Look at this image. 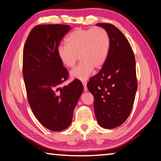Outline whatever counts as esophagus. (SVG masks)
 Returning a JSON list of instances; mask_svg holds the SVG:
<instances>
[{
	"label": "esophagus",
	"instance_id": "obj_1",
	"mask_svg": "<svg viewBox=\"0 0 161 161\" xmlns=\"http://www.w3.org/2000/svg\"><path fill=\"white\" fill-rule=\"evenodd\" d=\"M82 84L84 86V92L88 91V89H87V87H86V81H82Z\"/></svg>",
	"mask_w": 161,
	"mask_h": 161
}]
</instances>
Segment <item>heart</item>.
<instances>
[{
  "mask_svg": "<svg viewBox=\"0 0 161 161\" xmlns=\"http://www.w3.org/2000/svg\"><path fill=\"white\" fill-rule=\"evenodd\" d=\"M65 45L58 48V58L67 68H72L80 57V63L70 72V77L85 81L95 69H100L107 58L110 39L107 32L102 28L92 29L77 28L65 39Z\"/></svg>",
  "mask_w": 161,
  "mask_h": 161,
  "instance_id": "1",
  "label": "heart"
}]
</instances>
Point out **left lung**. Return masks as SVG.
<instances>
[{"instance_id": "obj_1", "label": "left lung", "mask_w": 161, "mask_h": 161, "mask_svg": "<svg viewBox=\"0 0 161 161\" xmlns=\"http://www.w3.org/2000/svg\"><path fill=\"white\" fill-rule=\"evenodd\" d=\"M107 32L110 47L102 69L87 83L94 98L95 115L101 126L114 129L130 115L137 90L134 54L129 41L115 26L97 23Z\"/></svg>"}]
</instances>
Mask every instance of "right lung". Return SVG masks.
<instances>
[{
  "label": "right lung",
  "instance_id": "right-lung-1",
  "mask_svg": "<svg viewBox=\"0 0 161 161\" xmlns=\"http://www.w3.org/2000/svg\"><path fill=\"white\" fill-rule=\"evenodd\" d=\"M70 29L69 25L59 24L35 26L23 49V73L29 104L40 124L53 131L69 126L84 89L76 79L59 87L67 80L68 72L57 50Z\"/></svg>",
  "mask_w": 161,
  "mask_h": 161
}]
</instances>
